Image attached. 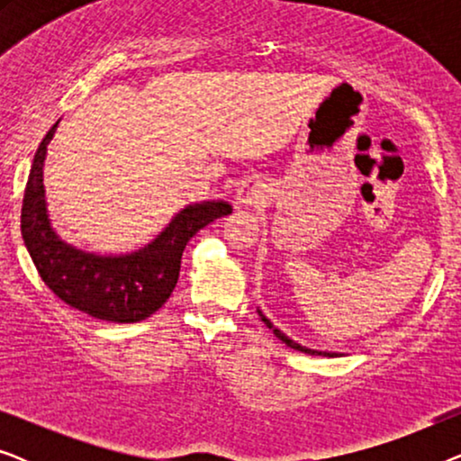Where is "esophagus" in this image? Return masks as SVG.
Returning a JSON list of instances; mask_svg holds the SVG:
<instances>
[{
	"instance_id": "obj_1",
	"label": "esophagus",
	"mask_w": 461,
	"mask_h": 461,
	"mask_svg": "<svg viewBox=\"0 0 461 461\" xmlns=\"http://www.w3.org/2000/svg\"><path fill=\"white\" fill-rule=\"evenodd\" d=\"M262 199H264V188L260 182H256V180L243 182L241 188H239V193H237L239 207H254L260 203Z\"/></svg>"
}]
</instances>
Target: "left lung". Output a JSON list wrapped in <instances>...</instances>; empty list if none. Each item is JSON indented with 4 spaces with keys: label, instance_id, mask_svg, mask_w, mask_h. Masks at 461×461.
Segmentation results:
<instances>
[{
    "label": "left lung",
    "instance_id": "8db88e82",
    "mask_svg": "<svg viewBox=\"0 0 461 461\" xmlns=\"http://www.w3.org/2000/svg\"><path fill=\"white\" fill-rule=\"evenodd\" d=\"M258 314H260V319L264 321V325H267L268 330H273L275 336L279 338L281 342H285V344L289 346V348H294V350H300V352H306V355H323V357H338V355H339V352H327V350H314V348H306V346H302V344H298V342H294L292 338H287L285 333H283L281 330H276V327H275L273 323H270V319L264 317L260 308H258Z\"/></svg>",
    "mask_w": 461,
    "mask_h": 461
}]
</instances>
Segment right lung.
Segmentation results:
<instances>
[{
  "label": "right lung",
  "instance_id": "obj_1",
  "mask_svg": "<svg viewBox=\"0 0 461 461\" xmlns=\"http://www.w3.org/2000/svg\"><path fill=\"white\" fill-rule=\"evenodd\" d=\"M56 122L33 157L24 188L21 232L24 248L43 283L68 306L111 323H138L159 311L180 275L182 251L193 235L213 220L229 216V201L186 205L144 248L122 256H100L62 241L48 216L43 163Z\"/></svg>",
  "mask_w": 461,
  "mask_h": 461
}]
</instances>
